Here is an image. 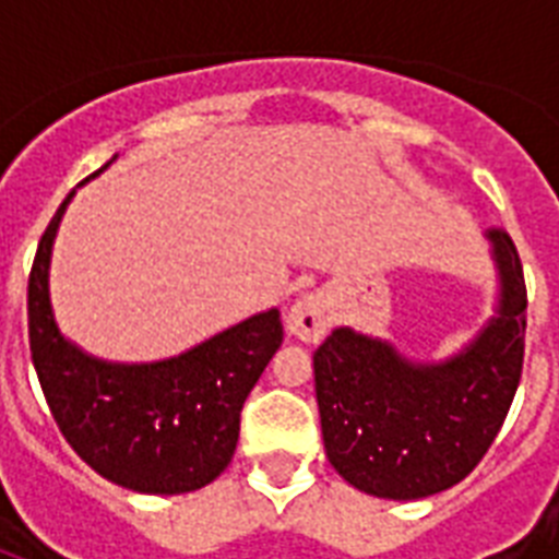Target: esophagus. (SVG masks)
Wrapping results in <instances>:
<instances>
[{"instance_id":"34e87169","label":"esophagus","mask_w":559,"mask_h":559,"mask_svg":"<svg viewBox=\"0 0 559 559\" xmlns=\"http://www.w3.org/2000/svg\"><path fill=\"white\" fill-rule=\"evenodd\" d=\"M331 328V305L322 293H307L289 307L287 313V331L301 342H316L324 340V333Z\"/></svg>"}]
</instances>
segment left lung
Returning <instances> with one entry per match:
<instances>
[{"label":"left lung","mask_w":559,"mask_h":559,"mask_svg":"<svg viewBox=\"0 0 559 559\" xmlns=\"http://www.w3.org/2000/svg\"><path fill=\"white\" fill-rule=\"evenodd\" d=\"M499 310L443 362H408L389 342L336 328L313 354L324 452L348 485L380 499H424L485 459L513 403L525 359V275L504 231H487Z\"/></svg>","instance_id":"8db88e82"}]
</instances>
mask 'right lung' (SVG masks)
I'll return each instance as SVG.
<instances>
[{
  "mask_svg": "<svg viewBox=\"0 0 559 559\" xmlns=\"http://www.w3.org/2000/svg\"><path fill=\"white\" fill-rule=\"evenodd\" d=\"M72 197L39 237L28 275L31 359L48 408L69 447L112 485L162 496L200 490L235 455L246 397L284 342L278 310L162 362L121 366L83 354L57 331L48 301L51 243Z\"/></svg>",
  "mask_w": 559,
  "mask_h": 559,
  "instance_id": "right-lung-1",
  "label": "right lung"
}]
</instances>
